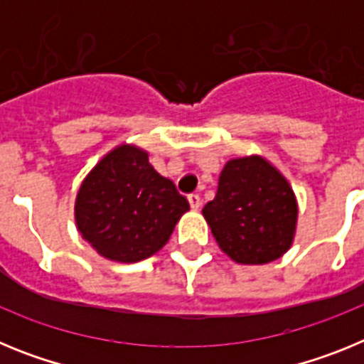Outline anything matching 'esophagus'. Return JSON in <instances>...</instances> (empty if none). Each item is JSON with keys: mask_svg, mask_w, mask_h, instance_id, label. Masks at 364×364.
<instances>
[{"mask_svg": "<svg viewBox=\"0 0 364 364\" xmlns=\"http://www.w3.org/2000/svg\"><path fill=\"white\" fill-rule=\"evenodd\" d=\"M188 200H189V205H191L193 210H198V208H200V205H202V198L198 197L197 193H193V195H189Z\"/></svg>", "mask_w": 364, "mask_h": 364, "instance_id": "34e87169", "label": "esophagus"}]
</instances>
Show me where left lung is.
<instances>
[{"mask_svg":"<svg viewBox=\"0 0 364 364\" xmlns=\"http://www.w3.org/2000/svg\"><path fill=\"white\" fill-rule=\"evenodd\" d=\"M202 215L230 259L239 264H268L294 242L297 198L277 167L252 154L224 166L217 195Z\"/></svg>","mask_w":364,"mask_h":364,"instance_id":"1","label":"left lung"}]
</instances>
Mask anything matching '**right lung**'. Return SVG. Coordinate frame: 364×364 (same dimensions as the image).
Listing matches in <instances>:
<instances>
[{"label": "right lung", "mask_w": 364, "mask_h": 364, "mask_svg": "<svg viewBox=\"0 0 364 364\" xmlns=\"http://www.w3.org/2000/svg\"><path fill=\"white\" fill-rule=\"evenodd\" d=\"M189 202L159 175L149 154L122 144L83 178L74 202L76 228L96 252L117 262H138L162 250Z\"/></svg>", "instance_id": "obj_1"}]
</instances>
